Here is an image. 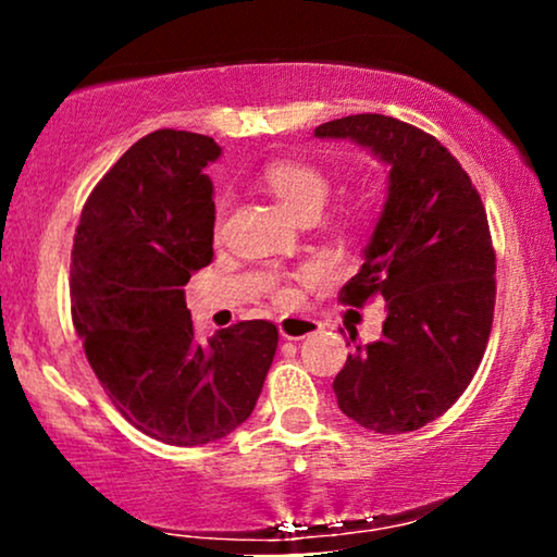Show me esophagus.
<instances>
[{"label":"esophagus","mask_w":557,"mask_h":557,"mask_svg":"<svg viewBox=\"0 0 557 557\" xmlns=\"http://www.w3.org/2000/svg\"><path fill=\"white\" fill-rule=\"evenodd\" d=\"M277 327L283 341H304V337L317 335L322 330V324L317 319H306V317H280Z\"/></svg>","instance_id":"esophagus-1"}]
</instances>
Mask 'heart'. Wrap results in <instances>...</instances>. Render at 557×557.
<instances>
[{
  "label": "heart",
  "mask_w": 557,
  "mask_h": 557,
  "mask_svg": "<svg viewBox=\"0 0 557 557\" xmlns=\"http://www.w3.org/2000/svg\"><path fill=\"white\" fill-rule=\"evenodd\" d=\"M264 185L274 196V201L298 220L311 212H322L330 196V181L322 170L306 162H290V159L270 164L264 170ZM304 277H314V272L304 274ZM277 298L283 304H293L298 298V290L293 285H280Z\"/></svg>",
  "instance_id": "heart-1"
}]
</instances>
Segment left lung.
Masks as SVG:
<instances>
[{
	"label": "left lung",
	"instance_id": "obj_1",
	"mask_svg": "<svg viewBox=\"0 0 557 557\" xmlns=\"http://www.w3.org/2000/svg\"><path fill=\"white\" fill-rule=\"evenodd\" d=\"M317 138L363 146L387 168V198L363 264L341 300L385 298V324L332 382L348 419L380 434L443 417L476 374L495 311V248L487 214L458 159L430 133L385 114L319 125Z\"/></svg>",
	"mask_w": 557,
	"mask_h": 557
}]
</instances>
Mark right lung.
Wrapping results in <instances>:
<instances>
[{"label":"right lung","mask_w":557,"mask_h":557,"mask_svg":"<svg viewBox=\"0 0 557 557\" xmlns=\"http://www.w3.org/2000/svg\"><path fill=\"white\" fill-rule=\"evenodd\" d=\"M222 154L188 131L144 136L101 177L81 212L70 304L83 350L123 417L168 445L222 440L251 417L277 327L251 319L198 343L185 283L214 257Z\"/></svg>","instance_id":"right-lung-1"}]
</instances>
